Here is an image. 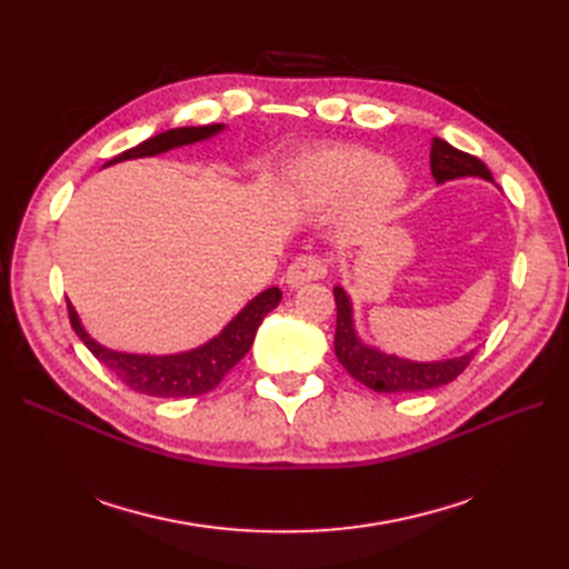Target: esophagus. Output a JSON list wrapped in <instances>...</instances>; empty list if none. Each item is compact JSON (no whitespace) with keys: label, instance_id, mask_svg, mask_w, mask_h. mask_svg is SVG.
Listing matches in <instances>:
<instances>
[{"label":"esophagus","instance_id":"1","mask_svg":"<svg viewBox=\"0 0 569 569\" xmlns=\"http://www.w3.org/2000/svg\"><path fill=\"white\" fill-rule=\"evenodd\" d=\"M325 272H327V266L320 256H299L289 263L284 280L289 287H301L306 282L320 280Z\"/></svg>","mask_w":569,"mask_h":569}]
</instances>
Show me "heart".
Masks as SVG:
<instances>
[{
  "mask_svg": "<svg viewBox=\"0 0 569 569\" xmlns=\"http://www.w3.org/2000/svg\"><path fill=\"white\" fill-rule=\"evenodd\" d=\"M299 199L335 203L343 199V226L349 232H368L385 226L406 197L408 180L399 163L375 159L363 147L337 144L311 153L289 178Z\"/></svg>",
  "mask_w": 569,
  "mask_h": 569,
  "instance_id": "b5f03b06",
  "label": "heart"
}]
</instances>
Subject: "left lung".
Listing matches in <instances>:
<instances>
[{"label": "left lung", "instance_id": "left-lung-1", "mask_svg": "<svg viewBox=\"0 0 569 569\" xmlns=\"http://www.w3.org/2000/svg\"><path fill=\"white\" fill-rule=\"evenodd\" d=\"M429 168H432V178L437 184H443L458 178H481L493 182L489 168L481 163L472 153H465L449 142L432 140V151H429ZM335 301H337V332H335V353L339 363L343 366L353 380L366 385L372 391L380 393H412V391H427L453 382L456 377L470 366L475 351L432 360V363H418V360L399 358L393 353H385L368 343L360 341L353 327V308L347 291L335 287Z\"/></svg>", "mask_w": 569, "mask_h": 569}]
</instances>
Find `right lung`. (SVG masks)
Masks as SVG:
<instances>
[{
    "mask_svg": "<svg viewBox=\"0 0 569 569\" xmlns=\"http://www.w3.org/2000/svg\"><path fill=\"white\" fill-rule=\"evenodd\" d=\"M220 130H226V126L213 123L166 130L149 137L142 144L118 153V157H113L107 166L128 159L159 157V153L176 147L209 140V137L218 134ZM280 299L282 291L278 287L261 291V295L251 299L242 311L222 327L218 337L201 343V347L192 351L170 356H142L107 349L84 332V327L71 303H68V318H71L73 330L84 347H88L99 363L109 368L126 387L147 396H159V399H182V396H199L211 391L222 382V377L249 353L258 325H261L272 308L280 303Z\"/></svg>",
    "mask_w": 569,
    "mask_h": 569,
    "instance_id": "1",
    "label": "right lung"
}]
</instances>
